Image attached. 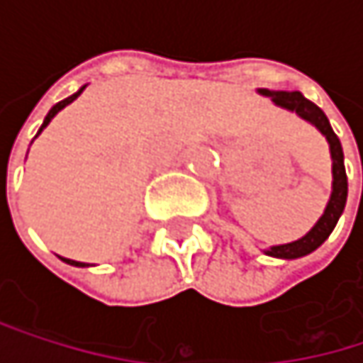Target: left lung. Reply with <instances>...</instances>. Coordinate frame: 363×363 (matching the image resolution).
<instances>
[{"label": "left lung", "instance_id": "obj_1", "mask_svg": "<svg viewBox=\"0 0 363 363\" xmlns=\"http://www.w3.org/2000/svg\"><path fill=\"white\" fill-rule=\"evenodd\" d=\"M260 96L271 99V103L279 109L292 111L296 113L301 119L309 121L311 125H315L322 136L326 138L328 147H330V160H332V191H330V199L326 203L324 214L318 218V223L296 242L290 244H279V246H269L264 248L262 254L273 256V258H281V260H294L301 256H307L313 250H318L328 238L334 231L345 203H347V172H345V155H342V147L338 136L334 134L330 121H328L326 113L320 109L318 105H313L311 101H307L301 92H284V90H267V88H258L256 90Z\"/></svg>", "mask_w": 363, "mask_h": 363}]
</instances>
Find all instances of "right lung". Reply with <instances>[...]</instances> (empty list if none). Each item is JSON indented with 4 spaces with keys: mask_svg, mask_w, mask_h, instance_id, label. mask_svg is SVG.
Segmentation results:
<instances>
[{
    "mask_svg": "<svg viewBox=\"0 0 363 363\" xmlns=\"http://www.w3.org/2000/svg\"><path fill=\"white\" fill-rule=\"evenodd\" d=\"M84 90H86V86H82V88H79V90L75 92V94H71L69 99H65V101H60V103H56V105H54L52 109L48 111V115H45V119H43V123H41V128H39V132H37V134H35V138H37V136H39V134H41V132H43V128H45V125H48V123H50V121L54 119V115H56L58 111L65 109L67 105H71V103H73V101H75V99H77V96H79V94L84 92ZM62 260H65L67 264H73V267H90L88 262H79V260H71V258H62Z\"/></svg>",
    "mask_w": 363,
    "mask_h": 363,
    "instance_id": "obj_1",
    "label": "right lung"
}]
</instances>
